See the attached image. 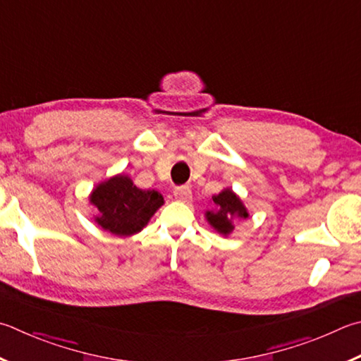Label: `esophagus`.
<instances>
[{
    "instance_id": "obj_1",
    "label": "esophagus",
    "mask_w": 361,
    "mask_h": 361,
    "mask_svg": "<svg viewBox=\"0 0 361 361\" xmlns=\"http://www.w3.org/2000/svg\"><path fill=\"white\" fill-rule=\"evenodd\" d=\"M175 199L181 203H189L192 200V191L189 186H180L175 189Z\"/></svg>"
}]
</instances>
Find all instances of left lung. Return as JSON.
Masks as SVG:
<instances>
[{
    "label": "left lung",
    "mask_w": 361,
    "mask_h": 361,
    "mask_svg": "<svg viewBox=\"0 0 361 361\" xmlns=\"http://www.w3.org/2000/svg\"><path fill=\"white\" fill-rule=\"evenodd\" d=\"M212 203L214 209H207L205 219L222 237H228L233 232V221L246 219L249 216L243 200L231 188H224L219 194L213 195Z\"/></svg>",
    "instance_id": "1"
}]
</instances>
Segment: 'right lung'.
Here are the masks:
<instances>
[{"mask_svg": "<svg viewBox=\"0 0 361 361\" xmlns=\"http://www.w3.org/2000/svg\"><path fill=\"white\" fill-rule=\"evenodd\" d=\"M88 199L97 209L96 224L116 237L142 232L164 205V197L158 191L137 188L130 176L124 173L97 183Z\"/></svg>", "mask_w": 361, "mask_h": 361, "instance_id": "1", "label": "right lung"}]
</instances>
